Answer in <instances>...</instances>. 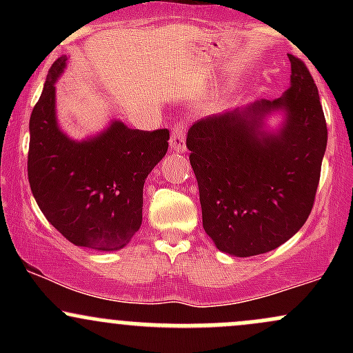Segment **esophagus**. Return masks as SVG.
<instances>
[{
    "label": "esophagus",
    "mask_w": 353,
    "mask_h": 353,
    "mask_svg": "<svg viewBox=\"0 0 353 353\" xmlns=\"http://www.w3.org/2000/svg\"><path fill=\"white\" fill-rule=\"evenodd\" d=\"M169 144H171L172 152H176V154L185 152V131L182 129L181 124H177L176 128L172 129L171 141H169Z\"/></svg>",
    "instance_id": "esophagus-1"
}]
</instances>
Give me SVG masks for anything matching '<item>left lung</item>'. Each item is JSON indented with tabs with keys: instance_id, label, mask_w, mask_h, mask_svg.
Masks as SVG:
<instances>
[{
	"instance_id": "left-lung-1",
	"label": "left lung",
	"mask_w": 353,
	"mask_h": 353,
	"mask_svg": "<svg viewBox=\"0 0 353 353\" xmlns=\"http://www.w3.org/2000/svg\"><path fill=\"white\" fill-rule=\"evenodd\" d=\"M289 61L290 86L281 98L197 121L188 131L202 228L234 257L277 249L314 205L327 124L309 70L292 54Z\"/></svg>"
}]
</instances>
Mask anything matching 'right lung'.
I'll return each instance as SVG.
<instances>
[{
  "label": "right lung",
  "instance_id": "1",
  "mask_svg": "<svg viewBox=\"0 0 353 353\" xmlns=\"http://www.w3.org/2000/svg\"><path fill=\"white\" fill-rule=\"evenodd\" d=\"M68 66L61 56L31 112L28 179L41 212L74 245L112 252L143 224L145 177L169 148V131H139L109 121L98 134L72 139L56 114V83Z\"/></svg>",
  "mask_w": 353,
  "mask_h": 353
}]
</instances>
